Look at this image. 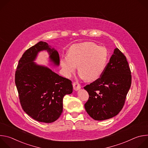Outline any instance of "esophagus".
I'll return each mask as SVG.
<instances>
[{"label":"esophagus","mask_w":148,"mask_h":148,"mask_svg":"<svg viewBox=\"0 0 148 148\" xmlns=\"http://www.w3.org/2000/svg\"><path fill=\"white\" fill-rule=\"evenodd\" d=\"M73 88L74 90H78L81 88V85L78 82H74L73 84Z\"/></svg>","instance_id":"esophagus-1"}]
</instances>
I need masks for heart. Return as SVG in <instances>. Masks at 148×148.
I'll list each match as a JSON object with an SVG mask.
<instances>
[{
	"mask_svg": "<svg viewBox=\"0 0 148 148\" xmlns=\"http://www.w3.org/2000/svg\"><path fill=\"white\" fill-rule=\"evenodd\" d=\"M108 59V53L105 47L93 42H85L73 45L68 56L61 57L60 64L67 77L71 76L78 65L80 76L87 81H93L102 75Z\"/></svg>",
	"mask_w": 148,
	"mask_h": 148,
	"instance_id": "heart-1",
	"label": "heart"
}]
</instances>
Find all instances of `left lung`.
<instances>
[{
  "instance_id": "left-lung-1",
  "label": "left lung",
  "mask_w": 148,
  "mask_h": 148,
  "mask_svg": "<svg viewBox=\"0 0 148 148\" xmlns=\"http://www.w3.org/2000/svg\"><path fill=\"white\" fill-rule=\"evenodd\" d=\"M131 82L128 61L116 48L101 77L84 87L89 94L84 104L88 114L97 121L116 116L123 107Z\"/></svg>"
}]
</instances>
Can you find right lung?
Returning a JSON list of instances; mask_svg holds the SVG:
<instances>
[{
  "label": "right lung",
  "mask_w": 148,
  "mask_h": 148,
  "mask_svg": "<svg viewBox=\"0 0 148 148\" xmlns=\"http://www.w3.org/2000/svg\"><path fill=\"white\" fill-rule=\"evenodd\" d=\"M43 50L48 51L54 64L59 65L58 52L51 49L46 42L40 41L27 49L19 60L15 84L23 111L38 122L51 123L61 115L63 97L72 93L73 85L70 79L33 62L38 52Z\"/></svg>",
  "instance_id": "obj_1"
}]
</instances>
